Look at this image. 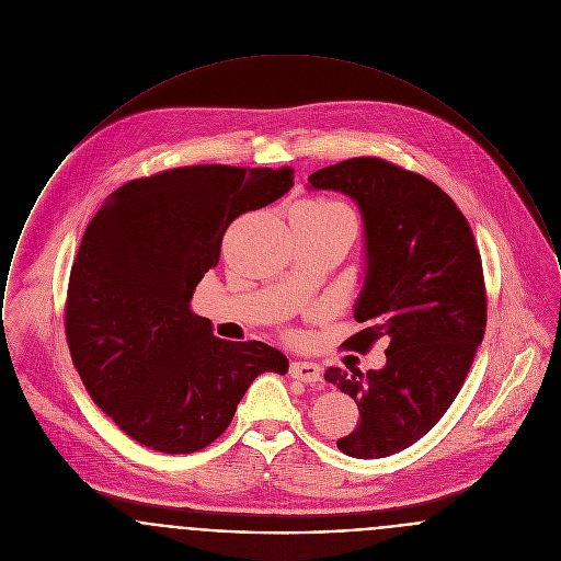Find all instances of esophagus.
Returning <instances> with one entry per match:
<instances>
[{
  "label": "esophagus",
  "instance_id": "esophagus-1",
  "mask_svg": "<svg viewBox=\"0 0 561 561\" xmlns=\"http://www.w3.org/2000/svg\"><path fill=\"white\" fill-rule=\"evenodd\" d=\"M289 374L301 382H317L321 378V368L312 362H294L289 366Z\"/></svg>",
  "mask_w": 561,
  "mask_h": 561
}]
</instances>
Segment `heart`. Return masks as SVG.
<instances>
[{"label":"heart","mask_w":561,"mask_h":561,"mask_svg":"<svg viewBox=\"0 0 561 561\" xmlns=\"http://www.w3.org/2000/svg\"><path fill=\"white\" fill-rule=\"evenodd\" d=\"M299 213H304L306 217H310L312 221L330 225V227H340L344 231H348L353 238L357 236V219L355 213L332 197H317V199H308L301 202L298 206Z\"/></svg>","instance_id":"heart-1"}]
</instances>
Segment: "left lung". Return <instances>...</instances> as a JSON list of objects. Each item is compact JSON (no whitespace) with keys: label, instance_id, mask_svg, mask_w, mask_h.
Segmentation results:
<instances>
[{"label":"left lung","instance_id":"1","mask_svg":"<svg viewBox=\"0 0 561 561\" xmlns=\"http://www.w3.org/2000/svg\"><path fill=\"white\" fill-rule=\"evenodd\" d=\"M308 183L351 195L364 215L368 272L355 319L366 328L342 346L368 353L389 340L385 368L325 373L359 409L357 427L336 445L357 459L387 457L443 419L470 373L486 328L481 253L447 193L391 161L353 157Z\"/></svg>","mask_w":561,"mask_h":561}]
</instances>
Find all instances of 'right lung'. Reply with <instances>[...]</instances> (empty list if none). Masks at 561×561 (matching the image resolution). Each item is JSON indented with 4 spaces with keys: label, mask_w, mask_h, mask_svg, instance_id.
Masks as SVG:
<instances>
[{
    "label": "right lung",
    "mask_w": 561,
    "mask_h": 561,
    "mask_svg": "<svg viewBox=\"0 0 561 561\" xmlns=\"http://www.w3.org/2000/svg\"><path fill=\"white\" fill-rule=\"evenodd\" d=\"M294 187V168L185 165L116 188L84 229L66 298V337L91 400L142 447L213 445L263 373L287 357L213 334L188 310L227 227Z\"/></svg>",
    "instance_id": "right-lung-1"
}]
</instances>
